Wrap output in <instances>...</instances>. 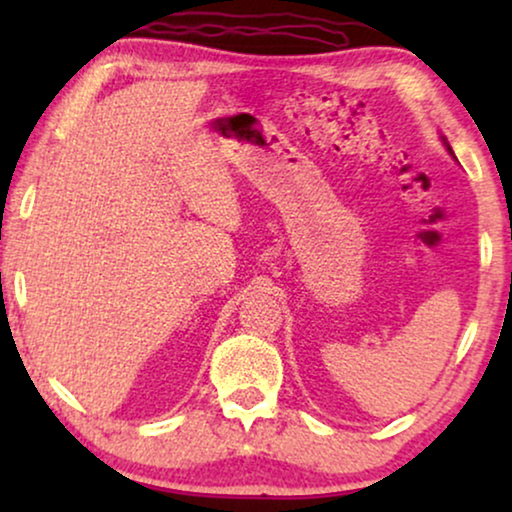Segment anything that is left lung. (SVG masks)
I'll return each mask as SVG.
<instances>
[{"label": "left lung", "mask_w": 512, "mask_h": 512, "mask_svg": "<svg viewBox=\"0 0 512 512\" xmlns=\"http://www.w3.org/2000/svg\"><path fill=\"white\" fill-rule=\"evenodd\" d=\"M447 151H450V153H452V149H450V144H447ZM452 156H454V153H452Z\"/></svg>", "instance_id": "left-lung-1"}]
</instances>
